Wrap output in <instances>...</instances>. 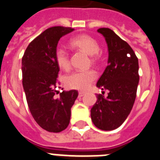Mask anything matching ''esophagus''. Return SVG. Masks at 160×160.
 Instances as JSON below:
<instances>
[{"instance_id":"esophagus-1","label":"esophagus","mask_w":160,"mask_h":160,"mask_svg":"<svg viewBox=\"0 0 160 160\" xmlns=\"http://www.w3.org/2000/svg\"><path fill=\"white\" fill-rule=\"evenodd\" d=\"M84 94H85V92H84V91L79 92V97H82V96H84Z\"/></svg>"}]
</instances>
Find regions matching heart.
Instances as JSON below:
<instances>
[{
	"instance_id": "1",
	"label": "heart",
	"mask_w": 160,
	"mask_h": 160,
	"mask_svg": "<svg viewBox=\"0 0 160 160\" xmlns=\"http://www.w3.org/2000/svg\"><path fill=\"white\" fill-rule=\"evenodd\" d=\"M70 45L74 48L81 50L88 55H90L91 61L93 63H96L99 59V44L95 38L89 35L80 34L72 38L70 40ZM55 59L60 68L68 70L70 67V58L68 52L65 49L62 48L56 49ZM96 77V72L93 70L76 71L66 76L64 82L66 86L70 89H86Z\"/></svg>"
}]
</instances>
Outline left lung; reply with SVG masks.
Masks as SVG:
<instances>
[{
  "mask_svg": "<svg viewBox=\"0 0 160 160\" xmlns=\"http://www.w3.org/2000/svg\"><path fill=\"white\" fill-rule=\"evenodd\" d=\"M98 32L108 44V65L98 80L97 87L109 92L106 98L97 94L90 116L98 129L112 131L125 122L134 104L140 78L138 58L129 44L112 29L100 28Z\"/></svg>",
  "mask_w": 160,
  "mask_h": 160,
  "instance_id": "left-lung-1",
  "label": "left lung"
}]
</instances>
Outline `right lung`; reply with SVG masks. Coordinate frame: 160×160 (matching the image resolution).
Returning <instances> with one entry per match:
<instances>
[{
    "instance_id": "right-lung-1",
    "label": "right lung",
    "mask_w": 160,
    "mask_h": 160,
    "mask_svg": "<svg viewBox=\"0 0 160 160\" xmlns=\"http://www.w3.org/2000/svg\"><path fill=\"white\" fill-rule=\"evenodd\" d=\"M73 30L62 26L48 28L28 44L22 58V83L28 108L36 122L49 132H61L68 127L71 108L78 97L76 89L57 97L56 89L60 68L55 51L60 38Z\"/></svg>"
}]
</instances>
